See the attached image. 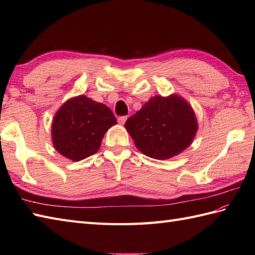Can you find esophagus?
Instances as JSON below:
<instances>
[{"label": "esophagus", "mask_w": 255, "mask_h": 255, "mask_svg": "<svg viewBox=\"0 0 255 255\" xmlns=\"http://www.w3.org/2000/svg\"><path fill=\"white\" fill-rule=\"evenodd\" d=\"M126 121H127V116H123V117L118 118V123L121 125H124L125 123H126Z\"/></svg>", "instance_id": "1"}]
</instances>
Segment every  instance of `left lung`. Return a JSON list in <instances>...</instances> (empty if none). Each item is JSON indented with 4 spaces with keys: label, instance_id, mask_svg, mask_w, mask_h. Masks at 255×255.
Masks as SVG:
<instances>
[{
    "label": "left lung",
    "instance_id": "left-lung-1",
    "mask_svg": "<svg viewBox=\"0 0 255 255\" xmlns=\"http://www.w3.org/2000/svg\"><path fill=\"white\" fill-rule=\"evenodd\" d=\"M125 127L139 151L149 158L166 160L192 144L198 123L189 103L171 94L151 97Z\"/></svg>",
    "mask_w": 255,
    "mask_h": 255
}]
</instances>
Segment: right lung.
Here are the masks:
<instances>
[{
    "label": "right lung",
    "mask_w": 255,
    "mask_h": 255,
    "mask_svg": "<svg viewBox=\"0 0 255 255\" xmlns=\"http://www.w3.org/2000/svg\"><path fill=\"white\" fill-rule=\"evenodd\" d=\"M116 123L106 105L85 95L72 97L52 119V144L67 159L81 161L99 151L104 134Z\"/></svg>",
    "instance_id": "add662e5"
}]
</instances>
